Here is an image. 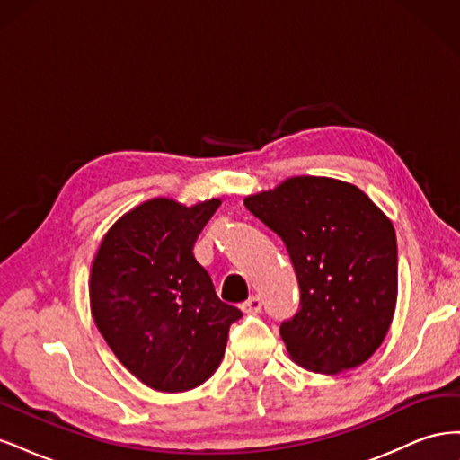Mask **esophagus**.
Masks as SVG:
<instances>
[{"label":"esophagus","mask_w":460,"mask_h":460,"mask_svg":"<svg viewBox=\"0 0 460 460\" xmlns=\"http://www.w3.org/2000/svg\"><path fill=\"white\" fill-rule=\"evenodd\" d=\"M261 309H262V301L259 296L249 297L245 303H242V311L245 314H257V313H261Z\"/></svg>","instance_id":"esophagus-1"}]
</instances>
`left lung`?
I'll return each mask as SVG.
<instances>
[{
  "mask_svg": "<svg viewBox=\"0 0 460 460\" xmlns=\"http://www.w3.org/2000/svg\"><path fill=\"white\" fill-rule=\"evenodd\" d=\"M243 205L280 235L301 309L280 326L294 363L340 374L368 360L397 303L395 228L363 190L326 176H291Z\"/></svg>",
  "mask_w": 460,
  "mask_h": 460,
  "instance_id": "obj_1",
  "label": "left lung"
}]
</instances>
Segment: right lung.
<instances>
[{
    "label": "right lung",
    "instance_id": "obj_1",
    "mask_svg": "<svg viewBox=\"0 0 460 460\" xmlns=\"http://www.w3.org/2000/svg\"><path fill=\"white\" fill-rule=\"evenodd\" d=\"M218 205L147 199L107 230L92 261L95 326L127 370L157 392H188L211 378L242 316L218 299L191 252Z\"/></svg>",
    "mask_w": 460,
    "mask_h": 460
}]
</instances>
